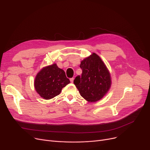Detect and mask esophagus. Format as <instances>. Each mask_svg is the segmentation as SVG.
I'll return each mask as SVG.
<instances>
[{
  "mask_svg": "<svg viewBox=\"0 0 150 150\" xmlns=\"http://www.w3.org/2000/svg\"><path fill=\"white\" fill-rule=\"evenodd\" d=\"M74 78H71L70 79V81L71 83H73L74 82Z\"/></svg>",
  "mask_w": 150,
  "mask_h": 150,
  "instance_id": "obj_1",
  "label": "esophagus"
}]
</instances>
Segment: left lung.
<instances>
[{
  "label": "left lung",
  "instance_id": "obj_1",
  "mask_svg": "<svg viewBox=\"0 0 150 150\" xmlns=\"http://www.w3.org/2000/svg\"><path fill=\"white\" fill-rule=\"evenodd\" d=\"M81 75L75 78L74 83L81 96L89 102H96L107 93L111 86V77L101 58L96 53L81 62Z\"/></svg>",
  "mask_w": 150,
  "mask_h": 150
}]
</instances>
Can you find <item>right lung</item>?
Returning a JSON list of instances; mask_svg holds the SVG:
<instances>
[{
  "label": "right lung",
  "mask_w": 150,
  "mask_h": 150,
  "mask_svg": "<svg viewBox=\"0 0 150 150\" xmlns=\"http://www.w3.org/2000/svg\"><path fill=\"white\" fill-rule=\"evenodd\" d=\"M69 83L64 71L54 64L43 68L37 74L35 88L41 97L49 100L58 96L61 89Z\"/></svg>",
  "instance_id": "add662e5"
}]
</instances>
